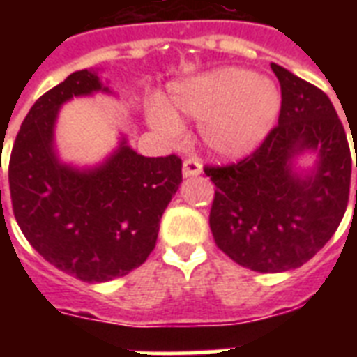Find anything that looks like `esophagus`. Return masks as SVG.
I'll list each match as a JSON object with an SVG mask.
<instances>
[{
    "label": "esophagus",
    "instance_id": "obj_1",
    "mask_svg": "<svg viewBox=\"0 0 357 357\" xmlns=\"http://www.w3.org/2000/svg\"><path fill=\"white\" fill-rule=\"evenodd\" d=\"M202 174V162L196 157H187L183 161V176L190 178V176H198Z\"/></svg>",
    "mask_w": 357,
    "mask_h": 357
}]
</instances>
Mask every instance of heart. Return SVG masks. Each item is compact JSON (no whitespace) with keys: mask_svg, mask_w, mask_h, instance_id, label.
<instances>
[{"mask_svg":"<svg viewBox=\"0 0 357 357\" xmlns=\"http://www.w3.org/2000/svg\"><path fill=\"white\" fill-rule=\"evenodd\" d=\"M280 111V92L271 79L238 68H222L168 86L157 114L159 128L176 131V120H200V131L215 153L238 157L265 139Z\"/></svg>","mask_w":357,"mask_h":357,"instance_id":"1","label":"heart"}]
</instances>
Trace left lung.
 <instances>
[{"label": "left lung", "instance_id": "left-lung-1", "mask_svg": "<svg viewBox=\"0 0 357 357\" xmlns=\"http://www.w3.org/2000/svg\"><path fill=\"white\" fill-rule=\"evenodd\" d=\"M271 68L282 89L276 126L241 161L204 167L217 187L209 213L215 243L255 272L298 268L332 238L349 206L354 167L330 98L278 64ZM304 149L319 151V162L298 178L290 159Z\"/></svg>", "mask_w": 357, "mask_h": 357}]
</instances>
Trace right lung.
I'll return each instance as SVG.
<instances>
[{
	"instance_id": "obj_1",
	"label": "right lung",
	"mask_w": 357,
	"mask_h": 357,
	"mask_svg": "<svg viewBox=\"0 0 357 357\" xmlns=\"http://www.w3.org/2000/svg\"><path fill=\"white\" fill-rule=\"evenodd\" d=\"M103 89L79 70L31 107L8 159L13 213L22 234L59 271L109 282L140 266L155 248L159 220L181 183V159L139 155L122 142L103 167L79 172L53 153L61 103ZM1 195V190H0Z\"/></svg>"
}]
</instances>
